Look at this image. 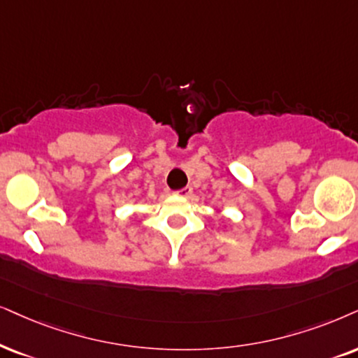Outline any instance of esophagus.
Returning a JSON list of instances; mask_svg holds the SVG:
<instances>
[{
  "instance_id": "1",
  "label": "esophagus",
  "mask_w": 358,
  "mask_h": 358,
  "mask_svg": "<svg viewBox=\"0 0 358 358\" xmlns=\"http://www.w3.org/2000/svg\"><path fill=\"white\" fill-rule=\"evenodd\" d=\"M192 193H193L192 187H185L183 189H180V192H176L178 196H183V198H189V196H192Z\"/></svg>"
}]
</instances>
